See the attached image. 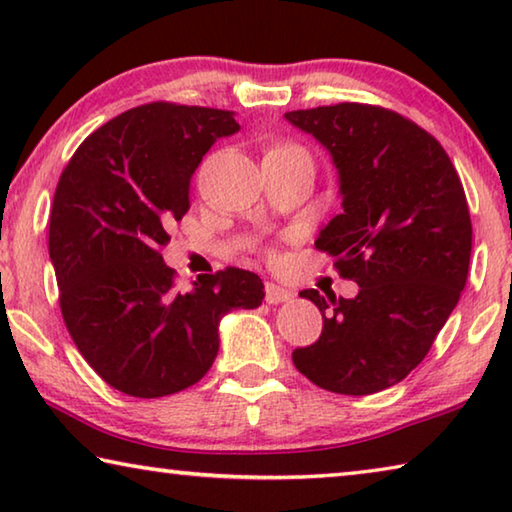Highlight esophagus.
Here are the masks:
<instances>
[{"label":"esophagus","instance_id":"esophagus-1","mask_svg":"<svg viewBox=\"0 0 512 512\" xmlns=\"http://www.w3.org/2000/svg\"><path fill=\"white\" fill-rule=\"evenodd\" d=\"M264 293H266L264 298L268 305H280V302H289L293 298V293L289 289H284L280 284H273V282H266Z\"/></svg>","mask_w":512,"mask_h":512}]
</instances>
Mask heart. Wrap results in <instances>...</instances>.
Returning <instances> with one entry per match:
<instances>
[{"mask_svg": "<svg viewBox=\"0 0 512 512\" xmlns=\"http://www.w3.org/2000/svg\"><path fill=\"white\" fill-rule=\"evenodd\" d=\"M293 149H300V146L291 144V142H282V144H275L271 151H293Z\"/></svg>", "mask_w": 512, "mask_h": 512, "instance_id": "1", "label": "heart"}]
</instances>
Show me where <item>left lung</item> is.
Returning a JSON list of instances; mask_svg holds the SVG:
<instances>
[{"mask_svg": "<svg viewBox=\"0 0 512 512\" xmlns=\"http://www.w3.org/2000/svg\"><path fill=\"white\" fill-rule=\"evenodd\" d=\"M339 169L343 214L316 239L357 298L302 291L323 311V332L293 363L341 395L402 381L427 357L467 282L472 221L465 189L440 142L415 121L370 103L291 110Z\"/></svg>", "mask_w": 512, "mask_h": 512, "instance_id": "1", "label": "left lung"}]
</instances>
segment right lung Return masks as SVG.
Listing matches in <instances>:
<instances>
[{"mask_svg":"<svg viewBox=\"0 0 512 512\" xmlns=\"http://www.w3.org/2000/svg\"><path fill=\"white\" fill-rule=\"evenodd\" d=\"M235 112L153 101L85 137L60 173L49 257L65 327L117 391L164 397L194 386L219 352V320L255 309L264 284L228 266L178 289L162 262L169 228L189 210V178Z\"/></svg>","mask_w":512,"mask_h":512,"instance_id":"obj_1","label":"right lung"}]
</instances>
